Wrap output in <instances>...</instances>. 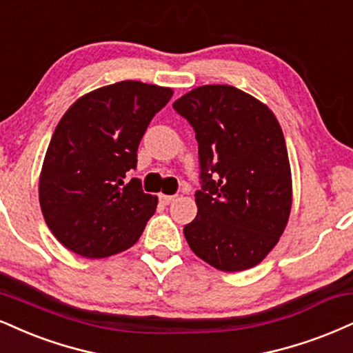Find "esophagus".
<instances>
[{"mask_svg":"<svg viewBox=\"0 0 353 353\" xmlns=\"http://www.w3.org/2000/svg\"><path fill=\"white\" fill-rule=\"evenodd\" d=\"M174 199H176V195H165V194L159 195V201L163 202L164 205H169V203L174 202Z\"/></svg>","mask_w":353,"mask_h":353,"instance_id":"obj_1","label":"esophagus"}]
</instances>
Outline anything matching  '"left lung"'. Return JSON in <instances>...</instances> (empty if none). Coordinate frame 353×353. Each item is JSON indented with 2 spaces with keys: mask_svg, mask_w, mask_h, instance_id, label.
<instances>
[{
  "mask_svg": "<svg viewBox=\"0 0 353 353\" xmlns=\"http://www.w3.org/2000/svg\"><path fill=\"white\" fill-rule=\"evenodd\" d=\"M199 143L202 189L184 227L190 250L220 271L253 268L274 248L292 203L291 165L274 113L232 85H202L174 101Z\"/></svg>",
  "mask_w": 353,
  "mask_h": 353,
  "instance_id": "8db88e82",
  "label": "left lung"
}]
</instances>
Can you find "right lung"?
Wrapping results in <instances>:
<instances>
[{"mask_svg":"<svg viewBox=\"0 0 353 353\" xmlns=\"http://www.w3.org/2000/svg\"><path fill=\"white\" fill-rule=\"evenodd\" d=\"M172 88L123 80L75 101L59 121L39 177L49 230L70 252L107 258L138 241L158 197L128 181L138 146Z\"/></svg>","mask_w":353,"mask_h":353,"instance_id":"obj_1","label":"right lung"}]
</instances>
